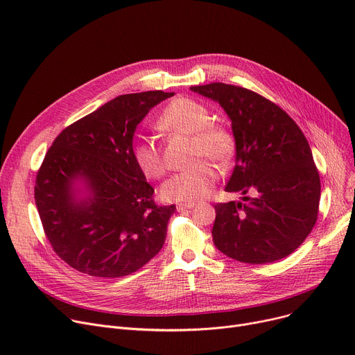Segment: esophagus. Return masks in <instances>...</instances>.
Masks as SVG:
<instances>
[{
    "label": "esophagus",
    "mask_w": 355,
    "mask_h": 355,
    "mask_svg": "<svg viewBox=\"0 0 355 355\" xmlns=\"http://www.w3.org/2000/svg\"><path fill=\"white\" fill-rule=\"evenodd\" d=\"M193 207H194V202H180V204H177V210L178 211L191 210Z\"/></svg>",
    "instance_id": "obj_1"
}]
</instances>
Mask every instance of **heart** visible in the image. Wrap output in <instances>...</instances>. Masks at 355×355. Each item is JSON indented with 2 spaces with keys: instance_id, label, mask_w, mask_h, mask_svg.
<instances>
[{
  "instance_id": "obj_1",
  "label": "heart",
  "mask_w": 355,
  "mask_h": 355,
  "mask_svg": "<svg viewBox=\"0 0 355 355\" xmlns=\"http://www.w3.org/2000/svg\"><path fill=\"white\" fill-rule=\"evenodd\" d=\"M158 126L168 132L191 135L190 157L198 159L162 184V198L194 202L207 197L216 185L217 171L210 161L201 158H209L216 164L229 162L236 151L232 130L223 123L211 122L210 110L190 98H178L168 103L158 118ZM132 155L145 177L159 178L165 173L159 148L153 141H139Z\"/></svg>"
}]
</instances>
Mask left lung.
I'll use <instances>...</instances> for the list:
<instances>
[{
  "label": "left lung",
  "instance_id": "8db88e82",
  "mask_svg": "<svg viewBox=\"0 0 355 355\" xmlns=\"http://www.w3.org/2000/svg\"><path fill=\"white\" fill-rule=\"evenodd\" d=\"M190 89L220 103L232 121L236 165L225 190L257 194L216 204V248L252 265L289 256L312 232L321 198L320 174L301 128L249 89L226 83Z\"/></svg>",
  "mask_w": 355,
  "mask_h": 355
}]
</instances>
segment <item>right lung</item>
I'll use <instances>...</instances> for the list:
<instances>
[{
  "label": "right lung",
  "mask_w": 355,
  "mask_h": 355,
  "mask_svg": "<svg viewBox=\"0 0 355 355\" xmlns=\"http://www.w3.org/2000/svg\"><path fill=\"white\" fill-rule=\"evenodd\" d=\"M174 93H129L63 129L35 177L34 198L53 250L82 273L121 277L164 246L175 206H157L134 161V134Z\"/></svg>",
  "instance_id": "1"
}]
</instances>
